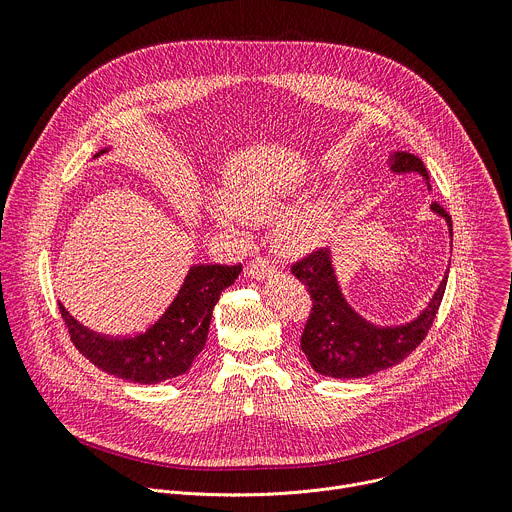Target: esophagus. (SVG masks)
I'll return each instance as SVG.
<instances>
[{
	"instance_id": "1",
	"label": "esophagus",
	"mask_w": 512,
	"mask_h": 512,
	"mask_svg": "<svg viewBox=\"0 0 512 512\" xmlns=\"http://www.w3.org/2000/svg\"><path fill=\"white\" fill-rule=\"evenodd\" d=\"M275 273H277L275 265L269 263V261L263 259V257H257V259H253V261L249 263V275H251L253 279L263 281V279H267V277H271V275H275Z\"/></svg>"
}]
</instances>
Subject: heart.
<instances>
[{"label": "heart", "instance_id": "obj_1", "mask_svg": "<svg viewBox=\"0 0 512 512\" xmlns=\"http://www.w3.org/2000/svg\"><path fill=\"white\" fill-rule=\"evenodd\" d=\"M298 194V180H263L229 188L223 194V204L243 221L263 223L289 208ZM214 218L223 223L221 214H214ZM330 231V210L318 202L283 218L275 231V245L287 255H306L320 249L328 241Z\"/></svg>", "mask_w": 512, "mask_h": 512}]
</instances>
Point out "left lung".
Wrapping results in <instances>:
<instances>
[{"instance_id":"8db88e82","label":"left lung","mask_w":512,"mask_h":512,"mask_svg":"<svg viewBox=\"0 0 512 512\" xmlns=\"http://www.w3.org/2000/svg\"><path fill=\"white\" fill-rule=\"evenodd\" d=\"M389 166L395 174H419L425 188L431 190L427 170L417 156L395 152L389 158ZM429 208L444 218L452 239V216L437 202ZM448 271L450 267L417 318L397 326H377L346 302L330 249L314 251L291 265V273L312 296V312L302 334V350L312 369L332 379H362L395 367L427 336L444 298Z\"/></svg>"}]
</instances>
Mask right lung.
Listing matches in <instances>:
<instances>
[{
  "label": "right lung",
  "instance_id": "obj_1",
  "mask_svg": "<svg viewBox=\"0 0 512 512\" xmlns=\"http://www.w3.org/2000/svg\"><path fill=\"white\" fill-rule=\"evenodd\" d=\"M101 150L95 158L105 154ZM241 265H192L178 296L148 330L109 338L72 318L58 304L72 344L101 371L139 385H156L184 375L206 344L212 310L223 289L235 283Z\"/></svg>",
  "mask_w": 512,
  "mask_h": 512
}]
</instances>
